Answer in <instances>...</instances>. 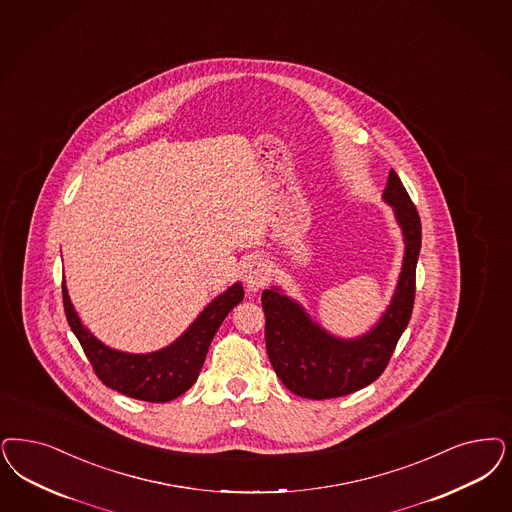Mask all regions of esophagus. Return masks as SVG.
<instances>
[{
  "label": "esophagus",
  "instance_id": "obj_1",
  "mask_svg": "<svg viewBox=\"0 0 512 512\" xmlns=\"http://www.w3.org/2000/svg\"><path fill=\"white\" fill-rule=\"evenodd\" d=\"M270 280V266L266 265V261L253 257L247 261L244 266V282H246L247 291L255 293L261 287H265Z\"/></svg>",
  "mask_w": 512,
  "mask_h": 512
}]
</instances>
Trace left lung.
<instances>
[{
    "label": "left lung",
    "instance_id": "obj_1",
    "mask_svg": "<svg viewBox=\"0 0 512 512\" xmlns=\"http://www.w3.org/2000/svg\"><path fill=\"white\" fill-rule=\"evenodd\" d=\"M384 200L393 206L405 236V259L388 310L367 335L344 340L329 335L278 287L263 291L266 352L283 386L306 399H333L372 384L405 333L416 295V265L422 223L395 170L389 172Z\"/></svg>",
    "mask_w": 512,
    "mask_h": 512
}]
</instances>
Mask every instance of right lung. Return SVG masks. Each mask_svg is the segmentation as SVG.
I'll return each mask as SVG.
<instances>
[{
  "label": "right lung",
  "instance_id": "obj_1",
  "mask_svg": "<svg viewBox=\"0 0 512 512\" xmlns=\"http://www.w3.org/2000/svg\"><path fill=\"white\" fill-rule=\"evenodd\" d=\"M62 299L73 335L96 376L126 397L147 403H168L193 386L204 365L213 336L230 310L244 299L242 283H234L213 299L193 325L168 348L153 353H126L107 348L90 335L71 306L68 289L62 282Z\"/></svg>",
  "mask_w": 512,
  "mask_h": 512
}]
</instances>
